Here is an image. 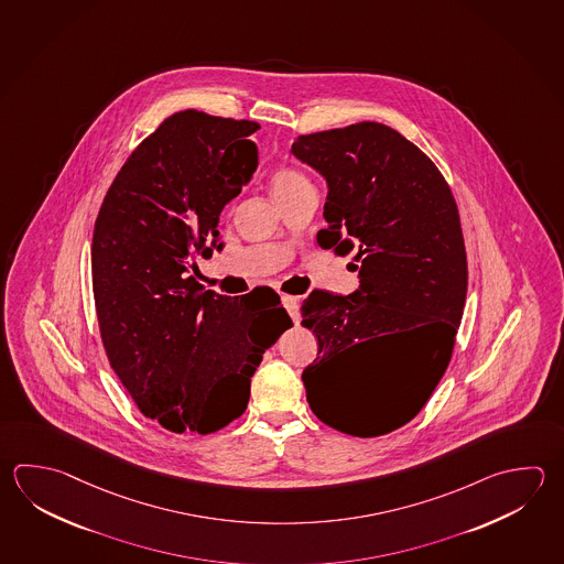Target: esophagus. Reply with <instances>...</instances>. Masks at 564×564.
I'll return each instance as SVG.
<instances>
[{
  "mask_svg": "<svg viewBox=\"0 0 564 564\" xmlns=\"http://www.w3.org/2000/svg\"><path fill=\"white\" fill-rule=\"evenodd\" d=\"M281 303H283V307L288 308L289 317L297 323L299 321V299L293 297V295H283L281 297Z\"/></svg>",
  "mask_w": 564,
  "mask_h": 564,
  "instance_id": "esophagus-1",
  "label": "esophagus"
}]
</instances>
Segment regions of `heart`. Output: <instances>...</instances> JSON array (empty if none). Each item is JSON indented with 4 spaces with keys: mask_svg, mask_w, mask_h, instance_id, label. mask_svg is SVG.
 Segmentation results:
<instances>
[{
    "mask_svg": "<svg viewBox=\"0 0 564 564\" xmlns=\"http://www.w3.org/2000/svg\"><path fill=\"white\" fill-rule=\"evenodd\" d=\"M308 187H313L311 181L297 170L281 167V170L273 171V175H271V192L275 195V199L289 197V195L303 192Z\"/></svg>",
    "mask_w": 564,
    "mask_h": 564,
    "instance_id": "heart-1",
    "label": "heart"
}]
</instances>
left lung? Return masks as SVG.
I'll return each mask as SVG.
<instances>
[{"label": "left lung", "instance_id": "obj_1", "mask_svg": "<svg viewBox=\"0 0 564 564\" xmlns=\"http://www.w3.org/2000/svg\"><path fill=\"white\" fill-rule=\"evenodd\" d=\"M291 153L327 181L317 234L359 271L351 295L311 293L301 307L319 352L303 371L311 411L347 435L381 436L419 415L445 375L467 299L457 203L435 163L383 123L299 135ZM402 337L404 365L383 384L356 375L371 345Z\"/></svg>", "mask_w": 564, "mask_h": 564}]
</instances>
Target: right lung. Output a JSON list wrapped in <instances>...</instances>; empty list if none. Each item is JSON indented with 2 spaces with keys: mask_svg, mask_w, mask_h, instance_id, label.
<instances>
[{
  "mask_svg": "<svg viewBox=\"0 0 564 564\" xmlns=\"http://www.w3.org/2000/svg\"><path fill=\"white\" fill-rule=\"evenodd\" d=\"M259 123L185 109L139 143L96 219L91 276L107 359L143 415L171 433H215L241 416L263 352L293 327L279 295L203 291L197 259L257 170Z\"/></svg>",
  "mask_w": 564,
  "mask_h": 564,
  "instance_id": "right-lung-1",
  "label": "right lung"
}]
</instances>
